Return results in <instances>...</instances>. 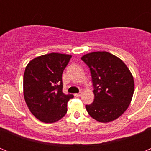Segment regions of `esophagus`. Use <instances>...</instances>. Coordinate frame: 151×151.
I'll return each mask as SVG.
<instances>
[{
  "mask_svg": "<svg viewBox=\"0 0 151 151\" xmlns=\"http://www.w3.org/2000/svg\"><path fill=\"white\" fill-rule=\"evenodd\" d=\"M82 91H80L79 93L75 94V96H76V97H80V96L82 95Z\"/></svg>",
  "mask_w": 151,
  "mask_h": 151,
  "instance_id": "esophagus-1",
  "label": "esophagus"
}]
</instances>
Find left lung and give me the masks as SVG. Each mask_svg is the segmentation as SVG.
I'll list each match as a JSON object with an SVG mask.
<instances>
[{
  "label": "left lung",
  "mask_w": 151,
  "mask_h": 151,
  "mask_svg": "<svg viewBox=\"0 0 151 151\" xmlns=\"http://www.w3.org/2000/svg\"><path fill=\"white\" fill-rule=\"evenodd\" d=\"M82 60L90 69L94 100L86 105L89 115L95 120H115L130 104L134 84L132 73L125 63L106 51L85 54Z\"/></svg>",
  "instance_id": "obj_1"
}]
</instances>
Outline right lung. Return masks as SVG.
<instances>
[{
    "label": "right lung",
    "instance_id": "add662e5",
    "mask_svg": "<svg viewBox=\"0 0 151 151\" xmlns=\"http://www.w3.org/2000/svg\"><path fill=\"white\" fill-rule=\"evenodd\" d=\"M72 56L51 54L30 61L23 76L24 97L31 113L47 123L60 119L67 112L73 94L63 92L62 75Z\"/></svg>",
    "mask_w": 151,
    "mask_h": 151
}]
</instances>
